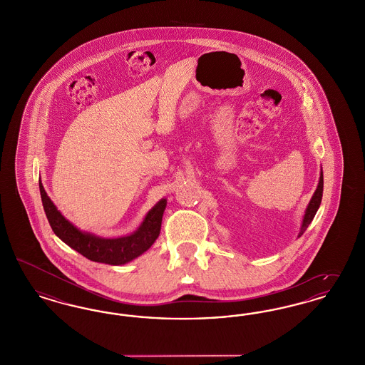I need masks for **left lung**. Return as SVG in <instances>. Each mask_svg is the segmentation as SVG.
<instances>
[{"mask_svg": "<svg viewBox=\"0 0 365 365\" xmlns=\"http://www.w3.org/2000/svg\"><path fill=\"white\" fill-rule=\"evenodd\" d=\"M322 197H323V171L320 174L319 178V185H317V189L314 191V194L307 207L305 210V215H304V219H302V225H301V230H299V237L305 232V230L308 228V226L312 223L313 217L317 212V209L320 207V202H322Z\"/></svg>", "mask_w": 365, "mask_h": 365, "instance_id": "8db88e82", "label": "left lung"}]
</instances>
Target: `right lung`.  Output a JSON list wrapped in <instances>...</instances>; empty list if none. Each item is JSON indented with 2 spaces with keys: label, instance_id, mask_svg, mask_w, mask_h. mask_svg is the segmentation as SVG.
<instances>
[{
  "label": "right lung",
  "instance_id": "right-lung-1",
  "mask_svg": "<svg viewBox=\"0 0 365 365\" xmlns=\"http://www.w3.org/2000/svg\"><path fill=\"white\" fill-rule=\"evenodd\" d=\"M39 191L42 205L45 209L53 232L67 243L73 250L96 262H104L110 265H122L137 259L145 253L158 238L163 213L167 207V200L163 198L153 208L148 212L142 225L130 235L120 238H101L94 234L81 231L70 223L57 210L52 200L48 197L42 183L39 182Z\"/></svg>",
  "mask_w": 365,
  "mask_h": 365
}]
</instances>
